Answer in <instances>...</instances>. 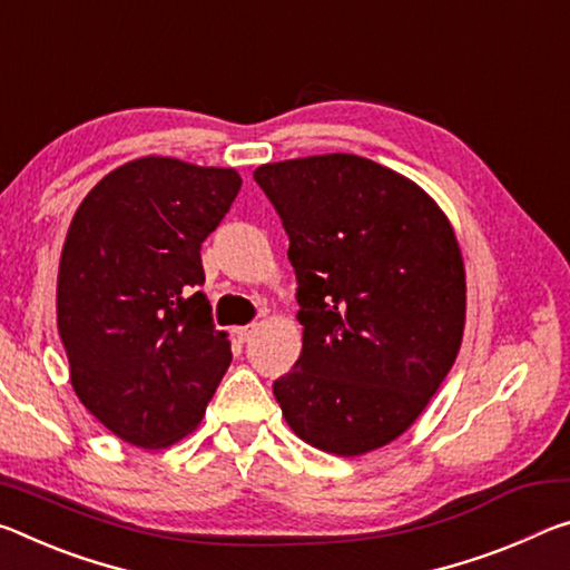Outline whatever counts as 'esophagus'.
Returning <instances> with one entry per match:
<instances>
[{"instance_id":"esophagus-1","label":"esophagus","mask_w":570,"mask_h":570,"mask_svg":"<svg viewBox=\"0 0 570 570\" xmlns=\"http://www.w3.org/2000/svg\"><path fill=\"white\" fill-rule=\"evenodd\" d=\"M256 330H258L256 324H246V327H238V330H236V334H238V340H240V342H248V340L253 337V334H256Z\"/></svg>"}]
</instances>
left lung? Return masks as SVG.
Wrapping results in <instances>:
<instances>
[{
	"mask_svg": "<svg viewBox=\"0 0 570 570\" xmlns=\"http://www.w3.org/2000/svg\"><path fill=\"white\" fill-rule=\"evenodd\" d=\"M288 236L302 355L274 383L306 444L357 456L419 419L464 332L462 250L439 205L357 155L253 171Z\"/></svg>",
	"mask_w": 570,
	"mask_h": 570,
	"instance_id": "8db88e82",
	"label": "left lung"
}]
</instances>
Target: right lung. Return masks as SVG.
<instances>
[{
	"label": "right lung",
	"mask_w": 570,
	"mask_h": 570,
	"mask_svg": "<svg viewBox=\"0 0 570 570\" xmlns=\"http://www.w3.org/2000/svg\"><path fill=\"white\" fill-rule=\"evenodd\" d=\"M240 189L236 169L129 161L76 210L58 274V330L80 403L134 446L203 421L233 352L213 324L200 248Z\"/></svg>",
	"instance_id": "1"
}]
</instances>
